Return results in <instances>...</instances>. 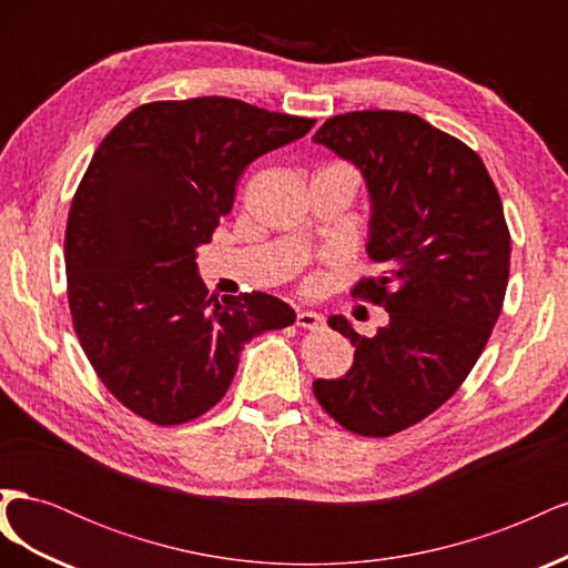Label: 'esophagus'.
<instances>
[{
    "instance_id": "esophagus-1",
    "label": "esophagus",
    "mask_w": 568,
    "mask_h": 568,
    "mask_svg": "<svg viewBox=\"0 0 568 568\" xmlns=\"http://www.w3.org/2000/svg\"><path fill=\"white\" fill-rule=\"evenodd\" d=\"M296 324L303 326V329H322L324 326V317L320 313H313V311H298V317H296Z\"/></svg>"
}]
</instances>
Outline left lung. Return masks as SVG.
<instances>
[{"label": "left lung", "mask_w": 568, "mask_h": 568, "mask_svg": "<svg viewBox=\"0 0 568 568\" xmlns=\"http://www.w3.org/2000/svg\"><path fill=\"white\" fill-rule=\"evenodd\" d=\"M313 142L367 184V255L382 274L353 294L388 313L376 336L329 317L355 359L343 379H317L313 390L348 432L384 438L438 409L484 353L509 280L503 201L478 153L415 113L334 115Z\"/></svg>", "instance_id": "8db88e82"}]
</instances>
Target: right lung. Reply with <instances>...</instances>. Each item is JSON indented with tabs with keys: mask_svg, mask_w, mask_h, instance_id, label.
Here are the masks:
<instances>
[{
	"mask_svg": "<svg viewBox=\"0 0 568 568\" xmlns=\"http://www.w3.org/2000/svg\"><path fill=\"white\" fill-rule=\"evenodd\" d=\"M313 125L227 97L153 101L94 151L68 213V305L99 379L134 415L201 417L227 393L244 343L296 322L263 291L209 298L196 257L246 165Z\"/></svg>",
	"mask_w": 568,
	"mask_h": 568,
	"instance_id": "add662e5",
	"label": "right lung"
}]
</instances>
